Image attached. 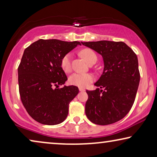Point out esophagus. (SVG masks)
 <instances>
[{
  "instance_id": "obj_1",
  "label": "esophagus",
  "mask_w": 157,
  "mask_h": 157,
  "mask_svg": "<svg viewBox=\"0 0 157 157\" xmlns=\"http://www.w3.org/2000/svg\"><path fill=\"white\" fill-rule=\"evenodd\" d=\"M78 89L80 91H85V89H82V88H78Z\"/></svg>"
}]
</instances>
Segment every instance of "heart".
Segmentation results:
<instances>
[{"label":"heart","mask_w":157,"mask_h":157,"mask_svg":"<svg viewBox=\"0 0 157 157\" xmlns=\"http://www.w3.org/2000/svg\"><path fill=\"white\" fill-rule=\"evenodd\" d=\"M80 54L83 59L90 63L97 59L96 53L89 48H84L80 51ZM61 66L64 72L69 73L71 71V54L66 53L61 61ZM94 81V76L91 74H74L68 78V82L73 86H76L79 88H85L90 83Z\"/></svg>","instance_id":"1"}]
</instances>
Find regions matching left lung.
I'll list each match as a JSON object with an SVG mask.
<instances>
[{"instance_id": "1", "label": "left lung", "mask_w": 157, "mask_h": 157, "mask_svg": "<svg viewBox=\"0 0 157 157\" xmlns=\"http://www.w3.org/2000/svg\"><path fill=\"white\" fill-rule=\"evenodd\" d=\"M102 56L104 72L94 91L87 90L86 115L98 125H108L123 119L132 109L140 81L137 56L122 41L81 42Z\"/></svg>"}]
</instances>
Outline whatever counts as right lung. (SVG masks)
Segmentation results:
<instances>
[{"label":"right lung","mask_w":157,"mask_h":157,"mask_svg":"<svg viewBox=\"0 0 157 157\" xmlns=\"http://www.w3.org/2000/svg\"><path fill=\"white\" fill-rule=\"evenodd\" d=\"M78 41L40 39L25 49L18 68L19 94L25 110L36 121L56 125L67 117L68 106L78 93L67 80L61 61Z\"/></svg>","instance_id":"1"}]
</instances>
